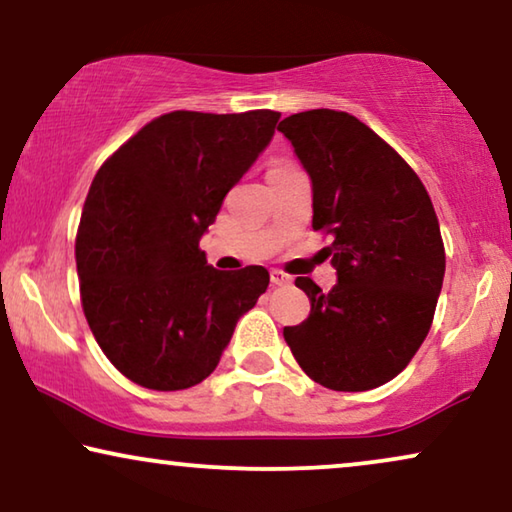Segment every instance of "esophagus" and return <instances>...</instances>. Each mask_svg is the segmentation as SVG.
Segmentation results:
<instances>
[{
	"label": "esophagus",
	"instance_id": "34e87169",
	"mask_svg": "<svg viewBox=\"0 0 512 512\" xmlns=\"http://www.w3.org/2000/svg\"><path fill=\"white\" fill-rule=\"evenodd\" d=\"M270 279H272V284H277V286H284V284H291L293 282V277L291 275H286V272H282V270H270Z\"/></svg>",
	"mask_w": 512,
	"mask_h": 512
}]
</instances>
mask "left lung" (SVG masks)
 Instances as JSON below:
<instances>
[{
  "instance_id": "obj_1",
  "label": "left lung",
  "mask_w": 512,
  "mask_h": 512,
  "mask_svg": "<svg viewBox=\"0 0 512 512\" xmlns=\"http://www.w3.org/2000/svg\"><path fill=\"white\" fill-rule=\"evenodd\" d=\"M277 130L310 174L312 228L333 235L324 251L338 272L328 293L296 279L312 310L284 340L321 387L375 389L408 366L431 328L445 277L438 216L412 167L359 118L312 109Z\"/></svg>"
}]
</instances>
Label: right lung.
<instances>
[{
    "mask_svg": "<svg viewBox=\"0 0 512 512\" xmlns=\"http://www.w3.org/2000/svg\"><path fill=\"white\" fill-rule=\"evenodd\" d=\"M279 111H172L90 184L76 235L81 305L107 359L139 387H195L270 284L261 265H207L200 237L270 144Z\"/></svg>",
    "mask_w": 512,
    "mask_h": 512,
    "instance_id": "right-lung-1",
    "label": "right lung"
}]
</instances>
